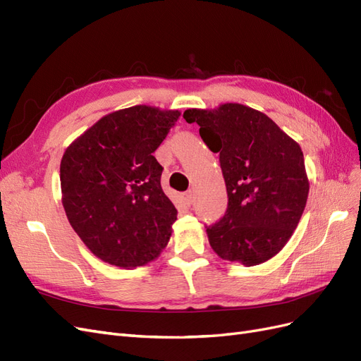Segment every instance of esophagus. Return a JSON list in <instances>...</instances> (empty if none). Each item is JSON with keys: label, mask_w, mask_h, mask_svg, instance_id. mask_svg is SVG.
I'll list each match as a JSON object with an SVG mask.
<instances>
[{"label": "esophagus", "mask_w": 361, "mask_h": 361, "mask_svg": "<svg viewBox=\"0 0 361 361\" xmlns=\"http://www.w3.org/2000/svg\"><path fill=\"white\" fill-rule=\"evenodd\" d=\"M182 197H183L185 203L191 204V203H192V191H191V190H190V191H185V192L182 194Z\"/></svg>", "instance_id": "1"}]
</instances>
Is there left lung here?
<instances>
[{"mask_svg": "<svg viewBox=\"0 0 361 361\" xmlns=\"http://www.w3.org/2000/svg\"><path fill=\"white\" fill-rule=\"evenodd\" d=\"M183 118L197 123L206 146L220 154L228 204L221 220L206 227L212 250L245 267L274 257L307 203L300 145L267 114L241 104L190 108Z\"/></svg>", "mask_w": 361, "mask_h": 361, "instance_id": "left-lung-1", "label": "left lung"}]
</instances>
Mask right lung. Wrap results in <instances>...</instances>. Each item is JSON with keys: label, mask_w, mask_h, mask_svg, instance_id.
Wrapping results in <instances>:
<instances>
[{"label": "right lung", "mask_w": 361, "mask_h": 361, "mask_svg": "<svg viewBox=\"0 0 361 361\" xmlns=\"http://www.w3.org/2000/svg\"><path fill=\"white\" fill-rule=\"evenodd\" d=\"M180 111L123 108L69 145L60 164L61 202L73 231L106 264L135 268L169 244L178 211L161 188L154 152Z\"/></svg>", "instance_id": "right-lung-1"}]
</instances>
